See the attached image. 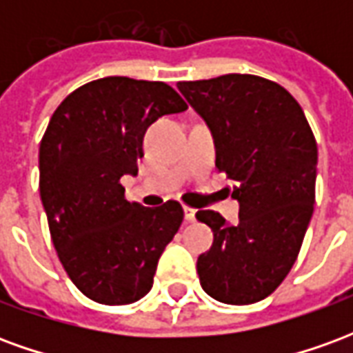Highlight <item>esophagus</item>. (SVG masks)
<instances>
[{
    "instance_id": "obj_1",
    "label": "esophagus",
    "mask_w": 353,
    "mask_h": 353,
    "mask_svg": "<svg viewBox=\"0 0 353 353\" xmlns=\"http://www.w3.org/2000/svg\"><path fill=\"white\" fill-rule=\"evenodd\" d=\"M183 212H185V221H189V223L194 221V217H196V210H194V208L185 206Z\"/></svg>"
}]
</instances>
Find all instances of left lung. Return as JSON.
Listing matches in <instances>:
<instances>
[{"instance_id": "obj_1", "label": "left lung", "mask_w": 353, "mask_h": 353, "mask_svg": "<svg viewBox=\"0 0 353 353\" xmlns=\"http://www.w3.org/2000/svg\"><path fill=\"white\" fill-rule=\"evenodd\" d=\"M177 88L212 130L215 166L234 181L240 204L236 225L196 212L214 230L196 261L200 285L219 303H259L301 252L316 200V138L299 101L274 81L229 73Z\"/></svg>"}]
</instances>
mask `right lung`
Wrapping results in <instances>:
<instances>
[{"label": "right lung", "instance_id": "right-lung-1", "mask_svg": "<svg viewBox=\"0 0 353 353\" xmlns=\"http://www.w3.org/2000/svg\"><path fill=\"white\" fill-rule=\"evenodd\" d=\"M185 109L166 83L103 77L73 90L50 117L39 145L41 202L58 259L96 303L145 296L181 227L179 202H128L121 177L138 174L147 128Z\"/></svg>", "mask_w": 353, "mask_h": 353}]
</instances>
